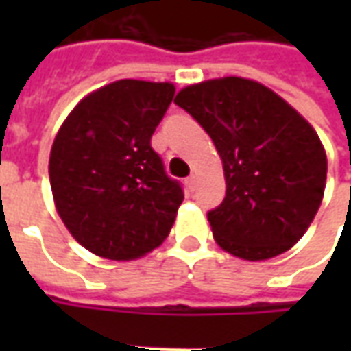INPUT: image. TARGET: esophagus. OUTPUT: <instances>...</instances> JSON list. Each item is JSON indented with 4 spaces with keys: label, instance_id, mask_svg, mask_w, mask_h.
I'll return each mask as SVG.
<instances>
[{
    "label": "esophagus",
    "instance_id": "1",
    "mask_svg": "<svg viewBox=\"0 0 351 351\" xmlns=\"http://www.w3.org/2000/svg\"><path fill=\"white\" fill-rule=\"evenodd\" d=\"M197 182H199L197 175H191V176H188V178H186V186H188L191 191L197 188Z\"/></svg>",
    "mask_w": 351,
    "mask_h": 351
}]
</instances>
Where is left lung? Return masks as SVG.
<instances>
[{
  "mask_svg": "<svg viewBox=\"0 0 351 351\" xmlns=\"http://www.w3.org/2000/svg\"><path fill=\"white\" fill-rule=\"evenodd\" d=\"M210 135L226 176V197L208 210L216 243L259 261L289 250L322 205L327 158L314 128L256 80L226 77L176 95Z\"/></svg>",
  "mask_w": 351,
  "mask_h": 351,
  "instance_id": "obj_1",
  "label": "left lung"
}]
</instances>
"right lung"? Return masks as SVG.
I'll return each mask as SVG.
<instances>
[{
    "mask_svg": "<svg viewBox=\"0 0 351 351\" xmlns=\"http://www.w3.org/2000/svg\"><path fill=\"white\" fill-rule=\"evenodd\" d=\"M173 97L169 82L116 80L86 95L58 131L49 161L54 203L95 256L141 258L175 223L182 186L150 145Z\"/></svg>",
    "mask_w": 351,
    "mask_h": 351,
    "instance_id": "add662e5",
    "label": "right lung"
}]
</instances>
